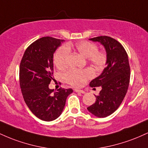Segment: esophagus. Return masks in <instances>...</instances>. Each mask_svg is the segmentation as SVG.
Instances as JSON below:
<instances>
[{
  "mask_svg": "<svg viewBox=\"0 0 148 148\" xmlns=\"http://www.w3.org/2000/svg\"><path fill=\"white\" fill-rule=\"evenodd\" d=\"M74 91L76 92H79V93H82V94H84L85 93V92L84 90H78V89H74Z\"/></svg>",
  "mask_w": 148,
  "mask_h": 148,
  "instance_id": "esophagus-1",
  "label": "esophagus"
}]
</instances>
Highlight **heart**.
<instances>
[{"mask_svg":"<svg viewBox=\"0 0 148 148\" xmlns=\"http://www.w3.org/2000/svg\"><path fill=\"white\" fill-rule=\"evenodd\" d=\"M74 48L76 52L86 58L89 63L97 68L104 66L107 60V54L105 51L98 50V46L93 42L88 41L79 42L72 47L67 45L60 47L55 55V64L58 69H64L68 65L69 51ZM94 76V73L90 69H69L64 73L63 79L67 84L74 87H81L86 82Z\"/></svg>","mask_w":148,"mask_h":148,"instance_id":"heart-1","label":"heart"}]
</instances>
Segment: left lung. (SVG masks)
Instances as JSON below:
<instances>
[{
    "label": "left lung",
    "instance_id": "obj_1",
    "mask_svg": "<svg viewBox=\"0 0 148 148\" xmlns=\"http://www.w3.org/2000/svg\"><path fill=\"white\" fill-rule=\"evenodd\" d=\"M104 46L107 53V66L100 76L93 79L90 86L93 89L100 86L95 103L88 107L92 114L105 118L114 113L123 102L130 85V66L128 56L123 45L108 36L90 38Z\"/></svg>",
    "mask_w": 148,
    "mask_h": 148
}]
</instances>
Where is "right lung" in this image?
Returning a JSON list of instances; mask_svg holds the SVG:
<instances>
[{
  "label": "right lung",
  "instance_id": "1",
  "mask_svg": "<svg viewBox=\"0 0 148 148\" xmlns=\"http://www.w3.org/2000/svg\"><path fill=\"white\" fill-rule=\"evenodd\" d=\"M64 40L43 37L28 46L19 66V84L25 103L35 116L52 121L60 116L72 88H49L55 70L54 53Z\"/></svg>",
  "mask_w": 148,
  "mask_h": 148
}]
</instances>
